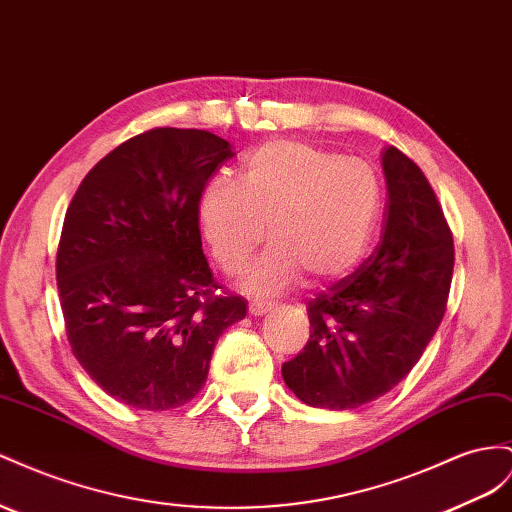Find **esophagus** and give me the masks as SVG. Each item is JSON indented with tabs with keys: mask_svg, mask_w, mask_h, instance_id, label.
Here are the masks:
<instances>
[{
	"mask_svg": "<svg viewBox=\"0 0 512 512\" xmlns=\"http://www.w3.org/2000/svg\"><path fill=\"white\" fill-rule=\"evenodd\" d=\"M271 308H273L271 301H252L250 303V314L252 316H262V314L271 312Z\"/></svg>",
	"mask_w": 512,
	"mask_h": 512,
	"instance_id": "34e87169",
	"label": "esophagus"
}]
</instances>
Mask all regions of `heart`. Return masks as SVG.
I'll list each match as a JSON object with an SVG mask.
<instances>
[{
    "label": "heart",
    "mask_w": 512,
    "mask_h": 512,
    "mask_svg": "<svg viewBox=\"0 0 512 512\" xmlns=\"http://www.w3.org/2000/svg\"><path fill=\"white\" fill-rule=\"evenodd\" d=\"M379 213L381 187L370 165L299 140L258 146L243 159L239 181L219 178L198 204L202 237L228 275L247 267L269 230L273 243L245 278L262 295L282 293L303 273L312 282L347 275Z\"/></svg>",
    "instance_id": "1"
}]
</instances>
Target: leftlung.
<instances>
[{"label": "left lung", "instance_id": "1", "mask_svg": "<svg viewBox=\"0 0 512 512\" xmlns=\"http://www.w3.org/2000/svg\"><path fill=\"white\" fill-rule=\"evenodd\" d=\"M388 185L375 254L308 303L310 340L282 364L284 383L310 407L355 409L388 394L418 364L446 314L452 232L424 172L383 150Z\"/></svg>", "mask_w": 512, "mask_h": 512}]
</instances>
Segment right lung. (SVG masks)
Listing matches in <instances>:
<instances>
[{"instance_id":"obj_1","label":"right lung","mask_w":512,"mask_h":512,"mask_svg":"<svg viewBox=\"0 0 512 512\" xmlns=\"http://www.w3.org/2000/svg\"><path fill=\"white\" fill-rule=\"evenodd\" d=\"M232 148L200 129L131 137L81 181L55 258L66 336L90 379L120 403L176 409L209 375L217 338L247 301L202 252L198 204Z\"/></svg>"}]
</instances>
